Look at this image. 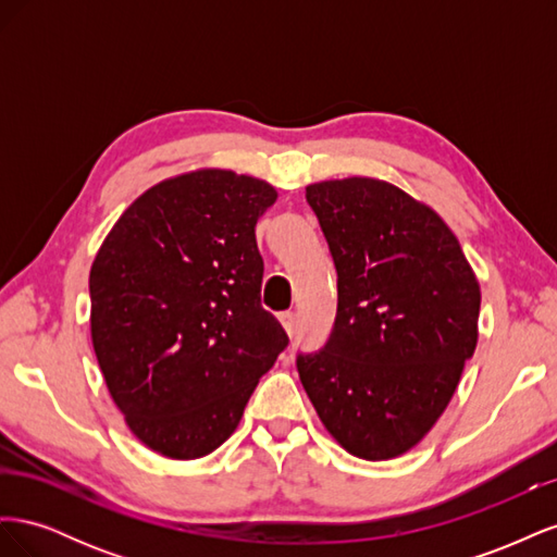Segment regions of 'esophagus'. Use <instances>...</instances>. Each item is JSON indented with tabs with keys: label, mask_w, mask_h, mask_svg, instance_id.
Wrapping results in <instances>:
<instances>
[{
	"label": "esophagus",
	"mask_w": 557,
	"mask_h": 557,
	"mask_svg": "<svg viewBox=\"0 0 557 557\" xmlns=\"http://www.w3.org/2000/svg\"><path fill=\"white\" fill-rule=\"evenodd\" d=\"M278 318H281V323H283L285 332H288L290 336H295V332H297V315H295L293 311H285V313H281Z\"/></svg>",
	"instance_id": "esophagus-1"
}]
</instances>
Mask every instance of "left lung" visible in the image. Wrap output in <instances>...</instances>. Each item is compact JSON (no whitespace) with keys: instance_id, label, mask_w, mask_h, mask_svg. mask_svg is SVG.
<instances>
[{"instance_id":"left-lung-1","label":"left lung","mask_w":557,"mask_h":557,"mask_svg":"<svg viewBox=\"0 0 557 557\" xmlns=\"http://www.w3.org/2000/svg\"><path fill=\"white\" fill-rule=\"evenodd\" d=\"M336 267V318L297 372L327 432L391 460L440 420L479 339V281L448 225L379 178L307 188Z\"/></svg>"}]
</instances>
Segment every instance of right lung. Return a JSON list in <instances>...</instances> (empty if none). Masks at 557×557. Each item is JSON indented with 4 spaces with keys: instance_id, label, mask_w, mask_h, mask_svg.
<instances>
[{
    "instance_id": "right-lung-1",
    "label": "right lung",
    "mask_w": 557,
    "mask_h": 557,
    "mask_svg": "<svg viewBox=\"0 0 557 557\" xmlns=\"http://www.w3.org/2000/svg\"><path fill=\"white\" fill-rule=\"evenodd\" d=\"M276 197L227 170L162 181L117 218L92 262L99 369L134 436L164 458L221 446L288 346L260 305L256 225Z\"/></svg>"
}]
</instances>
